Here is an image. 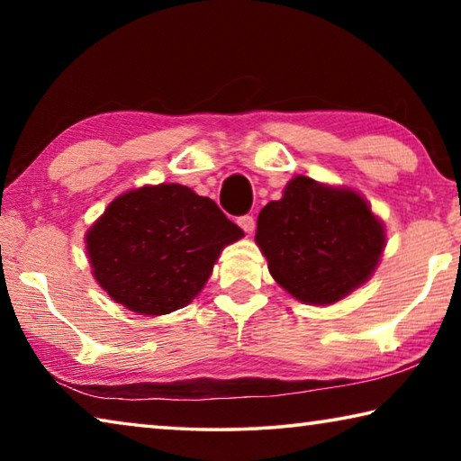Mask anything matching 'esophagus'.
Instances as JSON below:
<instances>
[{"mask_svg":"<svg viewBox=\"0 0 461 461\" xmlns=\"http://www.w3.org/2000/svg\"><path fill=\"white\" fill-rule=\"evenodd\" d=\"M238 225L246 233H252L254 228H256V221H254L252 215H241V217H238Z\"/></svg>","mask_w":461,"mask_h":461,"instance_id":"esophagus-1","label":"esophagus"}]
</instances>
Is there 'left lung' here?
Wrapping results in <instances>:
<instances>
[{"label":"left lung","mask_w":461,"mask_h":461,"mask_svg":"<svg viewBox=\"0 0 461 461\" xmlns=\"http://www.w3.org/2000/svg\"><path fill=\"white\" fill-rule=\"evenodd\" d=\"M256 244L296 301L331 305L374 275L386 233L360 193L294 176L260 212Z\"/></svg>","instance_id":"8db88e82"}]
</instances>
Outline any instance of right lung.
I'll use <instances>...</instances> for the list:
<instances>
[{
  "label": "right lung",
  "instance_id": "obj_1",
  "mask_svg": "<svg viewBox=\"0 0 461 461\" xmlns=\"http://www.w3.org/2000/svg\"><path fill=\"white\" fill-rule=\"evenodd\" d=\"M244 231L215 201L176 183L146 185L109 203L85 241L99 286L140 315L183 309Z\"/></svg>",
  "mask_w": 461,
  "mask_h": 461
}]
</instances>
